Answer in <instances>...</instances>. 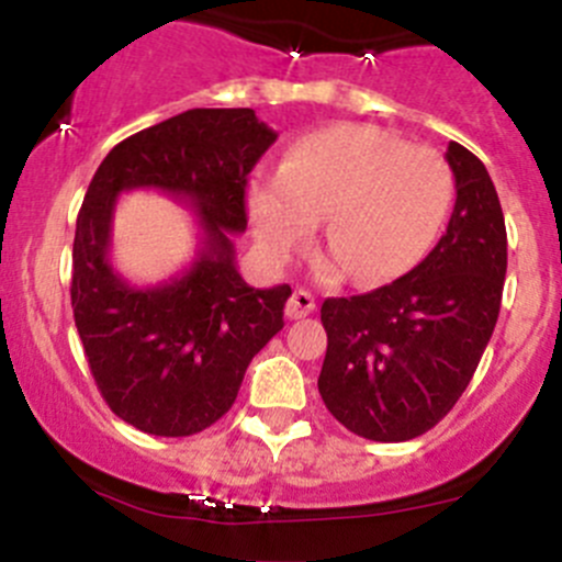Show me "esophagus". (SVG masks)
I'll list each match as a JSON object with an SVG mask.
<instances>
[{
	"label": "esophagus",
	"mask_w": 562,
	"mask_h": 562,
	"mask_svg": "<svg viewBox=\"0 0 562 562\" xmlns=\"http://www.w3.org/2000/svg\"><path fill=\"white\" fill-rule=\"evenodd\" d=\"M313 310H315V299H313V293H307V291H293V296L288 299V304H285V315L291 321L304 318V315H310Z\"/></svg>",
	"instance_id": "34e87169"
}]
</instances>
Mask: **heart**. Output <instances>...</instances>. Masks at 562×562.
I'll return each mask as SVG.
<instances>
[{
    "instance_id": "1",
    "label": "heart",
    "mask_w": 562,
    "mask_h": 562,
    "mask_svg": "<svg viewBox=\"0 0 562 562\" xmlns=\"http://www.w3.org/2000/svg\"><path fill=\"white\" fill-rule=\"evenodd\" d=\"M453 170L442 154L412 148L390 131L337 123L302 136L280 172L247 194L260 249L285 260L326 214V277L351 271L359 285L401 277L426 258L453 205Z\"/></svg>"
}]
</instances>
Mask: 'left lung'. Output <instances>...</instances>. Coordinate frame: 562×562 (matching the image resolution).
Returning a JSON list of instances; mask_svg holds the SVG:
<instances>
[{"label":"left lung","mask_w":562,"mask_h":562,"mask_svg":"<svg viewBox=\"0 0 562 562\" xmlns=\"http://www.w3.org/2000/svg\"><path fill=\"white\" fill-rule=\"evenodd\" d=\"M456 209L423 263L362 296L326 299L318 392L337 423L373 442L431 431L492 340L508 269L497 189L475 154L448 145Z\"/></svg>","instance_id":"left-lung-1"}]
</instances>
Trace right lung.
Here are the masks:
<instances>
[{
  "mask_svg": "<svg viewBox=\"0 0 562 562\" xmlns=\"http://www.w3.org/2000/svg\"><path fill=\"white\" fill-rule=\"evenodd\" d=\"M277 134L255 109H189L114 145L76 216L70 307L103 401L150 437H192L233 406L255 353L282 329L291 285L241 280L233 233L247 231V178ZM159 188L201 216L193 269L134 289L108 263L113 200Z\"/></svg>",
  "mask_w": 562,
  "mask_h": 562,
  "instance_id": "add662e5",
  "label": "right lung"
}]
</instances>
